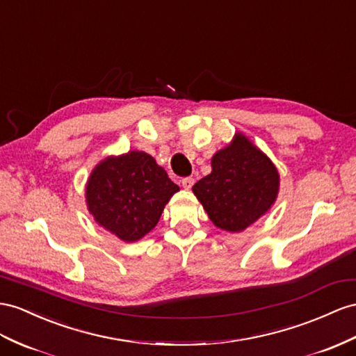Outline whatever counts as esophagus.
Here are the masks:
<instances>
[{
	"label": "esophagus",
	"instance_id": "obj_1",
	"mask_svg": "<svg viewBox=\"0 0 356 356\" xmlns=\"http://www.w3.org/2000/svg\"><path fill=\"white\" fill-rule=\"evenodd\" d=\"M180 184H181V186H184L185 189H191L193 188V185H194V179L193 177H184L180 180Z\"/></svg>",
	"mask_w": 356,
	"mask_h": 356
}]
</instances>
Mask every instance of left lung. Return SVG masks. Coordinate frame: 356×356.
Returning <instances> with one entry per match:
<instances>
[{
    "label": "left lung",
    "instance_id": "left-lung-1",
    "mask_svg": "<svg viewBox=\"0 0 356 356\" xmlns=\"http://www.w3.org/2000/svg\"><path fill=\"white\" fill-rule=\"evenodd\" d=\"M280 175L272 161L238 132L212 158V172L193 191L218 229L239 233L275 203Z\"/></svg>",
    "mask_w": 356,
    "mask_h": 356
}]
</instances>
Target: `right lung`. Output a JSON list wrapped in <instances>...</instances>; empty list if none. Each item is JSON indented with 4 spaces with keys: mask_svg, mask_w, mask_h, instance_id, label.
<instances>
[{
    "mask_svg": "<svg viewBox=\"0 0 356 356\" xmlns=\"http://www.w3.org/2000/svg\"><path fill=\"white\" fill-rule=\"evenodd\" d=\"M177 191L150 154L131 150L97 163L87 180L86 200L100 227L124 242H135L154 229Z\"/></svg>",
    "mask_w": 356,
    "mask_h": 356,
    "instance_id": "right-lung-1",
    "label": "right lung"
}]
</instances>
